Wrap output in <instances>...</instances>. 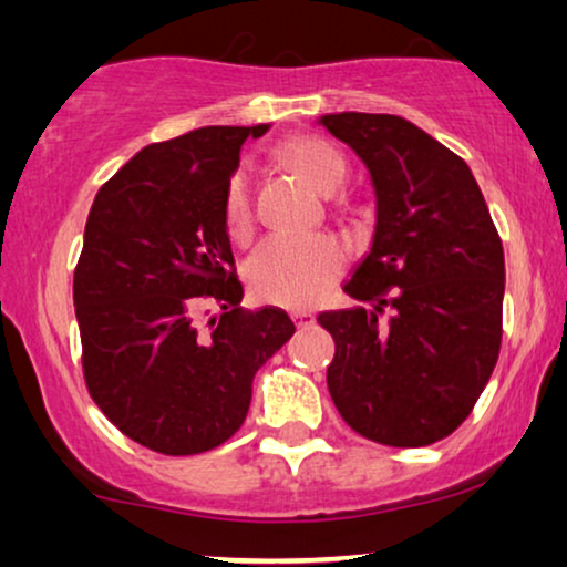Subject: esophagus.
I'll list each match as a JSON object with an SVG mask.
<instances>
[{"label": "esophagus", "mask_w": 567, "mask_h": 567, "mask_svg": "<svg viewBox=\"0 0 567 567\" xmlns=\"http://www.w3.org/2000/svg\"><path fill=\"white\" fill-rule=\"evenodd\" d=\"M291 320L297 328H309V324H315V315L307 312V309H293Z\"/></svg>", "instance_id": "34e87169"}]
</instances>
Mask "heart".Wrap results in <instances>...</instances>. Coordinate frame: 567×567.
<instances>
[{"mask_svg": "<svg viewBox=\"0 0 567 567\" xmlns=\"http://www.w3.org/2000/svg\"><path fill=\"white\" fill-rule=\"evenodd\" d=\"M281 159L317 190L332 193L346 177V159L336 146L317 136H297L281 146ZM224 227L229 237L245 239L252 231L250 175L237 167L224 188ZM346 255L328 235L268 237L247 260V284L266 305L301 309L315 305L343 270Z\"/></svg>", "mask_w": 567, "mask_h": 567, "instance_id": "obj_1", "label": "heart"}]
</instances>
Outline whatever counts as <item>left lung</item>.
Here are the masks:
<instances>
[{
    "label": "left lung",
    "instance_id": "obj_1",
    "mask_svg": "<svg viewBox=\"0 0 567 567\" xmlns=\"http://www.w3.org/2000/svg\"><path fill=\"white\" fill-rule=\"evenodd\" d=\"M320 123L369 167L374 243L330 309L328 390L363 439L415 449L446 439L475 408L501 353L506 266L467 162L400 115L336 113Z\"/></svg>",
    "mask_w": 567,
    "mask_h": 567
}]
</instances>
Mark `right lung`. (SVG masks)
<instances>
[{
	"label": "right lung",
	"instance_id": "obj_1",
	"mask_svg": "<svg viewBox=\"0 0 567 567\" xmlns=\"http://www.w3.org/2000/svg\"><path fill=\"white\" fill-rule=\"evenodd\" d=\"M260 126H206L150 144L90 208L74 309L90 398L136 444L216 449L245 423L252 379L293 336L281 309L245 312L224 188ZM204 303L225 312L198 329Z\"/></svg>",
	"mask_w": 567,
	"mask_h": 567
}]
</instances>
